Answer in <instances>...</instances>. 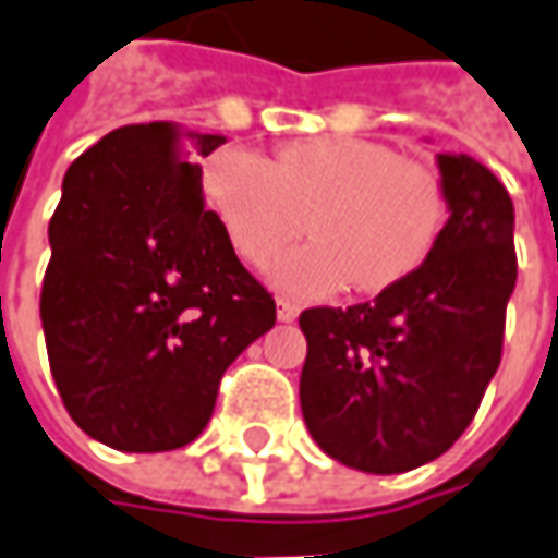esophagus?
<instances>
[{"mask_svg":"<svg viewBox=\"0 0 558 558\" xmlns=\"http://www.w3.org/2000/svg\"><path fill=\"white\" fill-rule=\"evenodd\" d=\"M299 315V305L296 302H290V299H278V320H283V324H290V320H296Z\"/></svg>","mask_w":558,"mask_h":558,"instance_id":"1","label":"esophagus"}]
</instances>
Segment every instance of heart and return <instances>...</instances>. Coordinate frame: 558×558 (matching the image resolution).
<instances>
[{
    "mask_svg": "<svg viewBox=\"0 0 558 558\" xmlns=\"http://www.w3.org/2000/svg\"><path fill=\"white\" fill-rule=\"evenodd\" d=\"M203 194L250 265H268L308 216L315 241L271 268L293 296H327L345 283L357 293L389 290L433 256L448 216L435 169L352 135L290 142L271 160L221 150L203 172Z\"/></svg>",
    "mask_w": 558,
    "mask_h": 558,
    "instance_id": "obj_1",
    "label": "heart"
}]
</instances>
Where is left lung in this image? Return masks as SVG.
Masks as SVG:
<instances>
[{"mask_svg": "<svg viewBox=\"0 0 558 558\" xmlns=\"http://www.w3.org/2000/svg\"><path fill=\"white\" fill-rule=\"evenodd\" d=\"M435 166L448 221L433 256L374 302L299 315L305 426L327 457L374 475L448 451L500 367L515 209L470 154H438Z\"/></svg>", "mask_w": 558, "mask_h": 558, "instance_id": "left-lung-1", "label": "left lung"}]
</instances>
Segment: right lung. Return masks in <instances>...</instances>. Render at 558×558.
<instances>
[{
    "mask_svg": "<svg viewBox=\"0 0 558 558\" xmlns=\"http://www.w3.org/2000/svg\"><path fill=\"white\" fill-rule=\"evenodd\" d=\"M225 135L123 125L76 157L49 221L43 333L73 423L107 448L175 451L206 429L221 374L275 327L201 197Z\"/></svg>",
    "mask_w": 558,
    "mask_h": 558,
    "instance_id": "add662e5",
    "label": "right lung"
}]
</instances>
